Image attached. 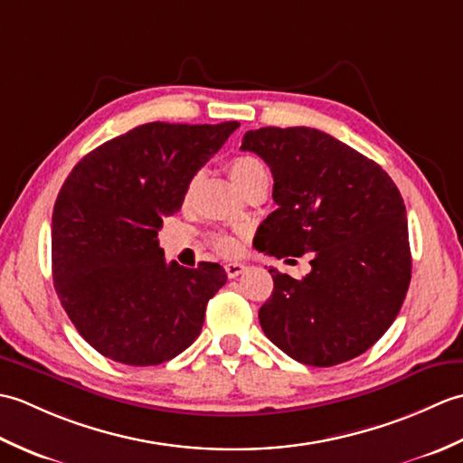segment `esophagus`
<instances>
[{
  "instance_id": "obj_1",
  "label": "esophagus",
  "mask_w": 463,
  "mask_h": 463,
  "mask_svg": "<svg viewBox=\"0 0 463 463\" xmlns=\"http://www.w3.org/2000/svg\"><path fill=\"white\" fill-rule=\"evenodd\" d=\"M224 270H226V277H229V279H237V277H241L244 270H247V264L229 262V264H224Z\"/></svg>"
}]
</instances>
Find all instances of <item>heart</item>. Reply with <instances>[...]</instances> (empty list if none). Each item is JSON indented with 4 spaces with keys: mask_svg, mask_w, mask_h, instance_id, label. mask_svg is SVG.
<instances>
[{
    "mask_svg": "<svg viewBox=\"0 0 463 463\" xmlns=\"http://www.w3.org/2000/svg\"><path fill=\"white\" fill-rule=\"evenodd\" d=\"M229 175H231L232 183L239 186L241 193L249 191L257 184L269 183V175H267V169H264V165L257 159V156H250V155H239V156H234V159H231ZM196 183H199V179L194 176V179L186 184L184 203L191 201V196L196 189ZM213 247L219 252L232 254V252H237L239 242H237V239L231 237V234H216V237L213 239Z\"/></svg>",
    "mask_w": 463,
    "mask_h": 463,
    "instance_id": "1",
    "label": "heart"
}]
</instances>
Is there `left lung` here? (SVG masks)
Wrapping results in <instances>:
<instances>
[{"mask_svg": "<svg viewBox=\"0 0 463 463\" xmlns=\"http://www.w3.org/2000/svg\"><path fill=\"white\" fill-rule=\"evenodd\" d=\"M274 176L277 211L254 247L277 259L310 257L302 280L270 269L259 310L269 340L308 366L366 352L396 320L411 279L406 206L390 175L352 146L310 127L244 135Z\"/></svg>", "mask_w": 463, "mask_h": 463, "instance_id": "1", "label": "left lung"}]
</instances>
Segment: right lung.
<instances>
[{
	"mask_svg": "<svg viewBox=\"0 0 463 463\" xmlns=\"http://www.w3.org/2000/svg\"><path fill=\"white\" fill-rule=\"evenodd\" d=\"M239 125L145 123L69 173L53 206V284L77 332L105 358L156 366L201 334L226 272L216 262L166 264L156 234Z\"/></svg>",
	"mask_w": 463,
	"mask_h": 463,
	"instance_id": "obj_1",
	"label": "right lung"
}]
</instances>
